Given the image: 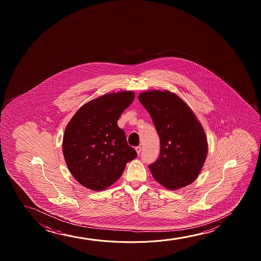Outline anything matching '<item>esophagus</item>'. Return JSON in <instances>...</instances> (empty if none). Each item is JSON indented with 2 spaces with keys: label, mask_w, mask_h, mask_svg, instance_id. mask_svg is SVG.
<instances>
[{
  "label": "esophagus",
  "mask_w": 261,
  "mask_h": 261,
  "mask_svg": "<svg viewBox=\"0 0 261 261\" xmlns=\"http://www.w3.org/2000/svg\"><path fill=\"white\" fill-rule=\"evenodd\" d=\"M136 152H137V154H138V155H140V153H141V150H142V147H141V146L136 147Z\"/></svg>",
  "instance_id": "1"
}]
</instances>
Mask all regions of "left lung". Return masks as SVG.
I'll use <instances>...</instances> for the list:
<instances>
[{"label": "left lung", "mask_w": 261, "mask_h": 261, "mask_svg": "<svg viewBox=\"0 0 261 261\" xmlns=\"http://www.w3.org/2000/svg\"><path fill=\"white\" fill-rule=\"evenodd\" d=\"M140 102L149 112L161 140L157 161L149 166L155 180L169 190L197 178L207 153L202 125L184 100L168 91H147Z\"/></svg>", "instance_id": "obj_1"}]
</instances>
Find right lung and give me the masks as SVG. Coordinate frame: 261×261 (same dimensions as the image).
I'll use <instances>...</instances> for the list:
<instances>
[{"label":"right lung","instance_id":"1","mask_svg":"<svg viewBox=\"0 0 261 261\" xmlns=\"http://www.w3.org/2000/svg\"><path fill=\"white\" fill-rule=\"evenodd\" d=\"M134 99L131 91L98 97L80 108L67 125L62 143L65 161L75 180L86 188L106 189L137 156L117 124Z\"/></svg>","mask_w":261,"mask_h":261}]
</instances>
